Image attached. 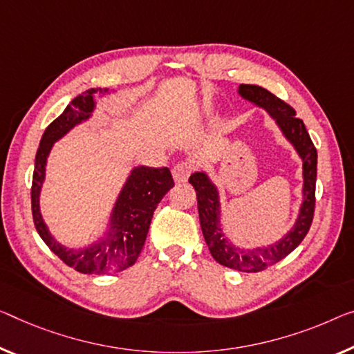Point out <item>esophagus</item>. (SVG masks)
Returning <instances> with one entry per match:
<instances>
[{"label": "esophagus", "instance_id": "esophagus-1", "mask_svg": "<svg viewBox=\"0 0 354 354\" xmlns=\"http://www.w3.org/2000/svg\"><path fill=\"white\" fill-rule=\"evenodd\" d=\"M193 172V165L188 161H182V162H177L176 166L172 167V176H174V180L177 183H183L188 180V177L192 176Z\"/></svg>", "mask_w": 354, "mask_h": 354}]
</instances>
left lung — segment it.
<instances>
[{
	"label": "left lung",
	"instance_id": "1",
	"mask_svg": "<svg viewBox=\"0 0 354 354\" xmlns=\"http://www.w3.org/2000/svg\"><path fill=\"white\" fill-rule=\"evenodd\" d=\"M239 95L258 107L266 109L275 123L279 124L285 138L295 147L297 155L301 156L304 198L295 226L279 242L270 243V245L254 248L232 245L221 230L220 196L214 182L205 172H194L189 177V183L196 189L201 230H203L205 243H207L214 259L230 269L241 272H259L288 257L304 241L310 226H312L315 212V185H317V149L310 139L306 124L301 118L296 117L295 109L288 106L285 101L279 100L270 91L258 85L242 84L239 86Z\"/></svg>",
	"mask_w": 354,
	"mask_h": 354
}]
</instances>
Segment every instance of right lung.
Here are the masks:
<instances>
[{
    "mask_svg": "<svg viewBox=\"0 0 354 354\" xmlns=\"http://www.w3.org/2000/svg\"><path fill=\"white\" fill-rule=\"evenodd\" d=\"M95 93L109 95V88H90L74 97L42 134L35 160L31 185L32 220L42 241L57 257L80 274H109L133 266L142 250L151 216L160 201L174 187L167 167H134L113 205L109 230L96 243L73 250L62 245L48 231L39 210V194L46 178V165L53 144L75 124L88 120L96 107Z\"/></svg>",
    "mask_w": 354,
    "mask_h": 354,
    "instance_id": "obj_1",
    "label": "right lung"
}]
</instances>
